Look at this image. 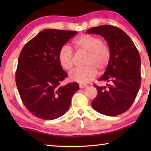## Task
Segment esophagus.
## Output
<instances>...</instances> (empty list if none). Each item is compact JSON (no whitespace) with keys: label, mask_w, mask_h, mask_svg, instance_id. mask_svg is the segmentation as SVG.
Segmentation results:
<instances>
[{"label":"esophagus","mask_w":151,"mask_h":151,"mask_svg":"<svg viewBox=\"0 0 151 151\" xmlns=\"http://www.w3.org/2000/svg\"><path fill=\"white\" fill-rule=\"evenodd\" d=\"M79 87H80L81 88H85L88 87V85H83V84H80V85H79Z\"/></svg>","instance_id":"1"}]
</instances>
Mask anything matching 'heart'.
Here are the masks:
<instances>
[{"mask_svg": "<svg viewBox=\"0 0 151 151\" xmlns=\"http://www.w3.org/2000/svg\"><path fill=\"white\" fill-rule=\"evenodd\" d=\"M74 47L78 51L88 53L84 68H78L70 73L72 81L85 83L95 77L97 69L103 70L108 66L111 59V50L101 38L85 34L79 36L74 40ZM60 65L65 70H70L74 66V53L70 47L64 45L58 52Z\"/></svg>", "mask_w": 151, "mask_h": 151, "instance_id": "b5f03b06", "label": "heart"}]
</instances>
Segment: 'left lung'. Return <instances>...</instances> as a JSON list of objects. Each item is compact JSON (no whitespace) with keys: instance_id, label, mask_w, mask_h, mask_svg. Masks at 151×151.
Wrapping results in <instances>:
<instances>
[{"instance_id":"left-lung-1","label":"left lung","mask_w":151,"mask_h":151,"mask_svg":"<svg viewBox=\"0 0 151 151\" xmlns=\"http://www.w3.org/2000/svg\"><path fill=\"white\" fill-rule=\"evenodd\" d=\"M86 32L103 37L111 50L108 66L99 79L109 83L107 86L94 84L98 94L92 106L104 115L113 116L124 113L134 103L141 83L139 51L123 30L112 25L93 27Z\"/></svg>"}]
</instances>
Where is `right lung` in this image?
<instances>
[{
    "label": "right lung",
    "mask_w": 151,
    "mask_h": 151,
    "mask_svg": "<svg viewBox=\"0 0 151 151\" xmlns=\"http://www.w3.org/2000/svg\"><path fill=\"white\" fill-rule=\"evenodd\" d=\"M76 33L43 30L20 53L15 74L17 86L24 105L37 118L51 121L63 116L79 89L76 82L60 85L68 75L58 60L60 48Z\"/></svg>",
    "instance_id": "obj_1"
}]
</instances>
